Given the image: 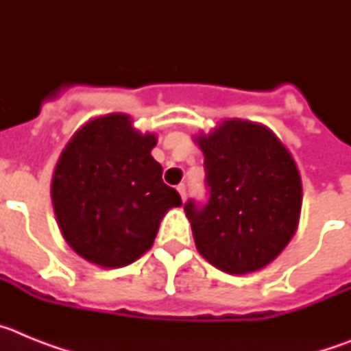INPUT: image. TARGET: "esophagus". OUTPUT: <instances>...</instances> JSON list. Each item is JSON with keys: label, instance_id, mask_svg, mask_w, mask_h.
Masks as SVG:
<instances>
[{"label": "esophagus", "instance_id": "1", "mask_svg": "<svg viewBox=\"0 0 351 351\" xmlns=\"http://www.w3.org/2000/svg\"><path fill=\"white\" fill-rule=\"evenodd\" d=\"M178 191H179V195H181L182 202H184V198H186V186H184V184H179V186H178Z\"/></svg>", "mask_w": 351, "mask_h": 351}]
</instances>
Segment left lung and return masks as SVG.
Masks as SVG:
<instances>
[{
  "label": "left lung",
  "mask_w": 351,
  "mask_h": 351,
  "mask_svg": "<svg viewBox=\"0 0 351 351\" xmlns=\"http://www.w3.org/2000/svg\"><path fill=\"white\" fill-rule=\"evenodd\" d=\"M195 142L209 188L206 206H184L198 253L228 274L260 271L299 225L302 182L295 161L267 126L237 117Z\"/></svg>",
  "instance_id": "obj_1"
}]
</instances>
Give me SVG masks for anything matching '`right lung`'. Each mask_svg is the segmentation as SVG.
Here are the masks:
<instances>
[{
  "label": "right lung",
  "mask_w": 351,
  "mask_h": 351,
  "mask_svg": "<svg viewBox=\"0 0 351 351\" xmlns=\"http://www.w3.org/2000/svg\"><path fill=\"white\" fill-rule=\"evenodd\" d=\"M158 137L133 128L128 114L80 126L52 176V206L68 246L104 269L125 267L153 246L161 218L181 197L151 156Z\"/></svg>",
  "instance_id": "add662e5"
}]
</instances>
